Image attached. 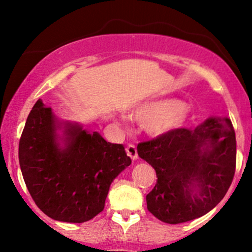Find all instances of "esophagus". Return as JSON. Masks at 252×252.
Masks as SVG:
<instances>
[{"mask_svg":"<svg viewBox=\"0 0 252 252\" xmlns=\"http://www.w3.org/2000/svg\"><path fill=\"white\" fill-rule=\"evenodd\" d=\"M126 154L128 155V156L132 158V159L134 160V159H136L137 158V151H136V148H135V146H134V144H127V147H126Z\"/></svg>","mask_w":252,"mask_h":252,"instance_id":"1","label":"esophagus"}]
</instances>
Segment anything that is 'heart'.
<instances>
[{
    "instance_id": "b5f03b06",
    "label": "heart",
    "mask_w": 252,
    "mask_h": 252,
    "mask_svg": "<svg viewBox=\"0 0 252 252\" xmlns=\"http://www.w3.org/2000/svg\"><path fill=\"white\" fill-rule=\"evenodd\" d=\"M191 115V106L172 97L143 101L129 110V116L143 123L151 135H163L184 126Z\"/></svg>"
}]
</instances>
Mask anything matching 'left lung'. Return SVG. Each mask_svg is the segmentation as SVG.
Returning <instances> with one entry per match:
<instances>
[{
    "label": "left lung",
    "mask_w": 252,
    "mask_h": 252,
    "mask_svg": "<svg viewBox=\"0 0 252 252\" xmlns=\"http://www.w3.org/2000/svg\"><path fill=\"white\" fill-rule=\"evenodd\" d=\"M155 168L157 184L147 195L148 211L160 221H190L215 208L232 185L236 139L230 119L210 118L195 129L177 128L137 144Z\"/></svg>",
    "instance_id": "1"
}]
</instances>
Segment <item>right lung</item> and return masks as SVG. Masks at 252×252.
I'll return each instance as SVG.
<instances>
[{"instance_id": "right-lung-1", "label": "right lung", "mask_w": 252, "mask_h": 252, "mask_svg": "<svg viewBox=\"0 0 252 252\" xmlns=\"http://www.w3.org/2000/svg\"><path fill=\"white\" fill-rule=\"evenodd\" d=\"M51 108L37 99L19 140L24 181L41 211L64 222H85L103 211L111 182L132 160L122 144L67 125L60 148Z\"/></svg>"}]
</instances>
